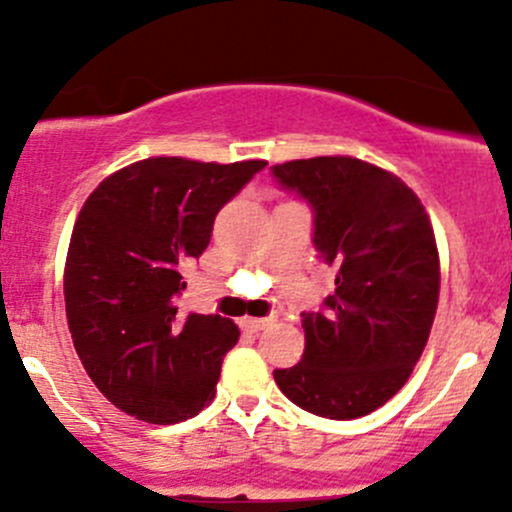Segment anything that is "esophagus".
Here are the masks:
<instances>
[{
	"instance_id": "esophagus-1",
	"label": "esophagus",
	"mask_w": 512,
	"mask_h": 512,
	"mask_svg": "<svg viewBox=\"0 0 512 512\" xmlns=\"http://www.w3.org/2000/svg\"><path fill=\"white\" fill-rule=\"evenodd\" d=\"M267 325H269L267 317H245V320H243V327H245V330H250V332H260Z\"/></svg>"
}]
</instances>
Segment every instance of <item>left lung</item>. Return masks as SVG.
Returning <instances> with one entry per match:
<instances>
[{"label":"left lung","instance_id":"1","mask_svg":"<svg viewBox=\"0 0 512 512\" xmlns=\"http://www.w3.org/2000/svg\"><path fill=\"white\" fill-rule=\"evenodd\" d=\"M272 178L313 209L317 257L337 267L322 310L301 313V363L274 380L310 414L366 416L407 383L431 334L440 291L431 221L397 175L351 156L279 163Z\"/></svg>","mask_w":512,"mask_h":512}]
</instances>
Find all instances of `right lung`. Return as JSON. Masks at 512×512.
Masks as SVG:
<instances>
[{
  "label": "right lung",
  "mask_w": 512,
  "mask_h": 512,
  "mask_svg": "<svg viewBox=\"0 0 512 512\" xmlns=\"http://www.w3.org/2000/svg\"><path fill=\"white\" fill-rule=\"evenodd\" d=\"M264 166L146 158L105 178L79 211L64 269L69 332L88 378L129 416L178 424L214 399L240 330L178 308L180 269Z\"/></svg>",
  "instance_id": "obj_1"
}]
</instances>
